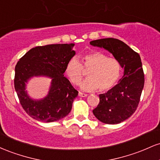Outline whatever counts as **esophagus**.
Segmentation results:
<instances>
[{"label":"esophagus","instance_id":"obj_1","mask_svg":"<svg viewBox=\"0 0 160 160\" xmlns=\"http://www.w3.org/2000/svg\"><path fill=\"white\" fill-rule=\"evenodd\" d=\"M78 95L80 97H86L87 96V94H86V93H82L81 92H79Z\"/></svg>","mask_w":160,"mask_h":160}]
</instances>
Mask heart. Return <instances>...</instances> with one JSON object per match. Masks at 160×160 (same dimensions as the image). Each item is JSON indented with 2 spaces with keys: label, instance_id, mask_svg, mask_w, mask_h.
<instances>
[{
  "label": "heart",
  "instance_id": "obj_1",
  "mask_svg": "<svg viewBox=\"0 0 160 160\" xmlns=\"http://www.w3.org/2000/svg\"><path fill=\"white\" fill-rule=\"evenodd\" d=\"M82 61V65L77 57L70 58L65 65V72L71 82L78 85L85 76V71H89V78L80 85L83 90L98 89L100 92H107L120 80L122 66L114 57H108L105 53L95 51L83 55Z\"/></svg>",
  "mask_w": 160,
  "mask_h": 160
}]
</instances>
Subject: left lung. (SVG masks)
I'll return each instance as SVG.
<instances>
[{
  "label": "left lung",
  "mask_w": 160,
  "mask_h": 160,
  "mask_svg": "<svg viewBox=\"0 0 160 160\" xmlns=\"http://www.w3.org/2000/svg\"><path fill=\"white\" fill-rule=\"evenodd\" d=\"M93 47L104 48L117 58L124 68L118 83L99 95L100 102L92 111L95 117L106 124H118L135 113L144 85V74L139 54L124 42L115 38L91 41Z\"/></svg>",
  "instance_id": "1"
}]
</instances>
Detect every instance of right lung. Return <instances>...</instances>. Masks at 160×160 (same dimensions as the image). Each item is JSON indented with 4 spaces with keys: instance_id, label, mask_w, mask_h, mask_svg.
Returning a JSON list of instances; mask_svg holds the SVG:
<instances>
[{
    "instance_id": "right-lung-1",
    "label": "right lung",
    "mask_w": 160,
    "mask_h": 160,
    "mask_svg": "<svg viewBox=\"0 0 160 160\" xmlns=\"http://www.w3.org/2000/svg\"><path fill=\"white\" fill-rule=\"evenodd\" d=\"M74 43L49 44L31 49L15 68L14 86L20 104L32 118L44 122L58 121L71 112L78 92L64 77L65 65L75 55ZM33 76L52 79L48 95L40 100L29 97L25 83Z\"/></svg>"
}]
</instances>
